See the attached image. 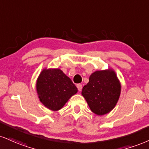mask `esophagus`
<instances>
[{
	"label": "esophagus",
	"instance_id": "34e87169",
	"mask_svg": "<svg viewBox=\"0 0 149 149\" xmlns=\"http://www.w3.org/2000/svg\"><path fill=\"white\" fill-rule=\"evenodd\" d=\"M77 87H78V91H79V92H80V91L82 90V86L81 84H78V85H77Z\"/></svg>",
	"mask_w": 149,
	"mask_h": 149
}]
</instances>
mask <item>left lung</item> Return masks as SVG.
Here are the masks:
<instances>
[{
	"instance_id": "left-lung-1",
	"label": "left lung",
	"mask_w": 149,
	"mask_h": 149,
	"mask_svg": "<svg viewBox=\"0 0 149 149\" xmlns=\"http://www.w3.org/2000/svg\"><path fill=\"white\" fill-rule=\"evenodd\" d=\"M121 86L112 69L96 71L82 88V95L92 112L101 116L111 112L121 94Z\"/></svg>"
}]
</instances>
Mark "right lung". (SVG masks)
Returning <instances> with one entry per match:
<instances>
[{"label":"right lung","instance_id":"1","mask_svg":"<svg viewBox=\"0 0 149 149\" xmlns=\"http://www.w3.org/2000/svg\"><path fill=\"white\" fill-rule=\"evenodd\" d=\"M39 101L50 110L62 109L78 89L71 80L60 69L45 68L41 71L36 82Z\"/></svg>","mask_w":149,"mask_h":149}]
</instances>
